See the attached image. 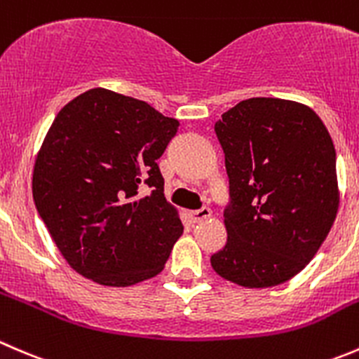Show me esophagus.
<instances>
[{
    "mask_svg": "<svg viewBox=\"0 0 359 359\" xmlns=\"http://www.w3.org/2000/svg\"><path fill=\"white\" fill-rule=\"evenodd\" d=\"M191 219H194L195 223H201L204 222V219H208L209 216H211V209L209 208H201L197 209V211H191Z\"/></svg>",
    "mask_w": 359,
    "mask_h": 359,
    "instance_id": "1",
    "label": "esophagus"
}]
</instances>
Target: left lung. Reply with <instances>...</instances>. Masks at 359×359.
<instances>
[{
    "label": "left lung",
    "mask_w": 359,
    "mask_h": 359,
    "mask_svg": "<svg viewBox=\"0 0 359 359\" xmlns=\"http://www.w3.org/2000/svg\"><path fill=\"white\" fill-rule=\"evenodd\" d=\"M225 154L226 244L211 267L244 288L297 276L318 253L339 211L335 147L309 106L241 101L215 123Z\"/></svg>",
    "instance_id": "obj_1"
}]
</instances>
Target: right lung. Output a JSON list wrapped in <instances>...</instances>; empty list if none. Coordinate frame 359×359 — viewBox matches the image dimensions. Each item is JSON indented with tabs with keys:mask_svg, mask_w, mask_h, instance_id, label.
<instances>
[{
	"mask_svg": "<svg viewBox=\"0 0 359 359\" xmlns=\"http://www.w3.org/2000/svg\"><path fill=\"white\" fill-rule=\"evenodd\" d=\"M178 127L148 102L106 88L57 113L34 162L33 198L78 274L123 288L162 272L183 225L157 161Z\"/></svg>",
	"mask_w": 359,
	"mask_h": 359,
	"instance_id": "right-lung-1",
	"label": "right lung"
}]
</instances>
